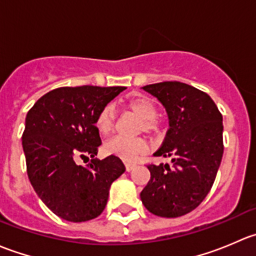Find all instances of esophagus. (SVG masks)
<instances>
[{
  "mask_svg": "<svg viewBox=\"0 0 256 256\" xmlns=\"http://www.w3.org/2000/svg\"><path fill=\"white\" fill-rule=\"evenodd\" d=\"M125 167H126V171L130 172L135 168L136 164H134V162H125Z\"/></svg>",
  "mask_w": 256,
  "mask_h": 256,
  "instance_id": "esophagus-1",
  "label": "esophagus"
}]
</instances>
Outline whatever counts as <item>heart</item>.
Listing matches in <instances>:
<instances>
[{
  "label": "heart",
  "instance_id": "b5f03b06",
  "mask_svg": "<svg viewBox=\"0 0 256 256\" xmlns=\"http://www.w3.org/2000/svg\"><path fill=\"white\" fill-rule=\"evenodd\" d=\"M126 109L135 114L141 120L140 128L144 132L156 134L158 131L157 116L158 108L156 102L147 96H135L128 100L125 104ZM114 108L112 105H105L96 116L98 130L102 134H109L114 126ZM105 150L108 154L118 156L125 161H135L147 150V144L142 138H125L121 136H115L105 144Z\"/></svg>",
  "mask_w": 256,
  "mask_h": 256
}]
</instances>
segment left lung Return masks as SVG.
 Returning a JSON list of instances; mask_svg holds the SVG:
<instances>
[{"mask_svg":"<svg viewBox=\"0 0 256 256\" xmlns=\"http://www.w3.org/2000/svg\"><path fill=\"white\" fill-rule=\"evenodd\" d=\"M166 109L170 128L154 156L168 164H148L151 177L140 193L148 212L177 218L196 209L210 190L223 157V116L212 98L180 82L144 86Z\"/></svg>","mask_w":256,"mask_h":256,"instance_id":"left-lung-1","label":"left lung"}]
</instances>
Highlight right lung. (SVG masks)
I'll return each instance as SVG.
<instances>
[{"label":"right lung","instance_id":"add662e5","mask_svg":"<svg viewBox=\"0 0 256 256\" xmlns=\"http://www.w3.org/2000/svg\"><path fill=\"white\" fill-rule=\"evenodd\" d=\"M125 86H63L37 100L26 116L22 135L27 174L33 190L56 216L68 222L99 216L110 186L125 172L118 157L94 158L102 144L95 126L100 110ZM90 156L86 168L78 156Z\"/></svg>","mask_w":256,"mask_h":256}]
</instances>
